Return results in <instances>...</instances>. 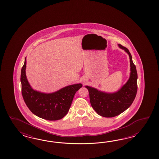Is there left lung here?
Segmentation results:
<instances>
[{
    "mask_svg": "<svg viewBox=\"0 0 159 159\" xmlns=\"http://www.w3.org/2000/svg\"><path fill=\"white\" fill-rule=\"evenodd\" d=\"M118 47L128 54L130 61V76L120 89L112 93L103 92L93 87L86 86L93 108L102 116L111 118L118 116L127 110L135 100L137 93L138 74L129 50L120 44Z\"/></svg>",
    "mask_w": 159,
    "mask_h": 159,
    "instance_id": "1",
    "label": "left lung"
}]
</instances>
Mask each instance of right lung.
<instances>
[{
  "instance_id": "1",
  "label": "right lung",
  "mask_w": 159,
  "mask_h": 159,
  "mask_svg": "<svg viewBox=\"0 0 159 159\" xmlns=\"http://www.w3.org/2000/svg\"><path fill=\"white\" fill-rule=\"evenodd\" d=\"M26 62L25 57L20 77L22 95L26 105L34 115L41 118L49 120L62 119L69 110L75 93L83 85L74 84L50 93L35 90L27 79Z\"/></svg>"
}]
</instances>
